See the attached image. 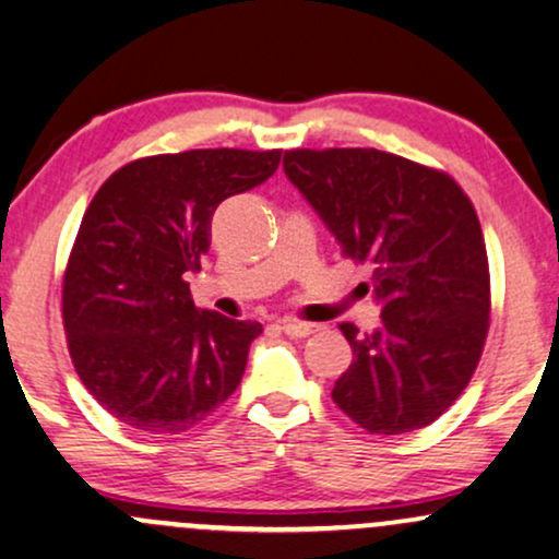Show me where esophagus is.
<instances>
[{
    "instance_id": "34e87169",
    "label": "esophagus",
    "mask_w": 559,
    "mask_h": 559,
    "mask_svg": "<svg viewBox=\"0 0 559 559\" xmlns=\"http://www.w3.org/2000/svg\"><path fill=\"white\" fill-rule=\"evenodd\" d=\"M281 331L292 335V338H307V335L318 331V325H312V322H301V320H281Z\"/></svg>"
}]
</instances>
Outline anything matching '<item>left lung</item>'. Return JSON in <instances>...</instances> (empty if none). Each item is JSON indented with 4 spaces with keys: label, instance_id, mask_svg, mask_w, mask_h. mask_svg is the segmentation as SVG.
<instances>
[{
    "label": "left lung",
    "instance_id": "1",
    "mask_svg": "<svg viewBox=\"0 0 559 559\" xmlns=\"http://www.w3.org/2000/svg\"><path fill=\"white\" fill-rule=\"evenodd\" d=\"M288 179L341 254L372 265L374 333L341 322L354 352L333 401L369 435L432 425L459 401L489 331V260L479 215L450 174L378 147H294Z\"/></svg>",
    "mask_w": 559,
    "mask_h": 559
}]
</instances>
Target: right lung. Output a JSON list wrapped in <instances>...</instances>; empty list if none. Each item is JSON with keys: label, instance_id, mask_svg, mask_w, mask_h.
Returning a JSON list of instances; mask_svg holds the SVG:
<instances>
[{"label": "right lung", "instance_id": "obj_1", "mask_svg": "<svg viewBox=\"0 0 559 559\" xmlns=\"http://www.w3.org/2000/svg\"><path fill=\"white\" fill-rule=\"evenodd\" d=\"M281 151L200 147L130 160L83 215L62 281L72 365L114 419L179 435L239 388L260 322L192 301L187 275L231 194L273 177Z\"/></svg>", "mask_w": 559, "mask_h": 559}]
</instances>
